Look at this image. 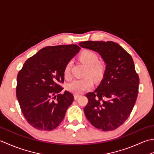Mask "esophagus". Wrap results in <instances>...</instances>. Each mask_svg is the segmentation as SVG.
<instances>
[{
  "label": "esophagus",
  "instance_id": "1",
  "mask_svg": "<svg viewBox=\"0 0 154 154\" xmlns=\"http://www.w3.org/2000/svg\"><path fill=\"white\" fill-rule=\"evenodd\" d=\"M80 96V94H76L75 93V94H74V98H75V99H77L78 98H79V97Z\"/></svg>",
  "mask_w": 154,
  "mask_h": 154
}]
</instances>
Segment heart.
<instances>
[{
	"instance_id": "heart-1",
	"label": "heart",
	"mask_w": 154,
	"mask_h": 154,
	"mask_svg": "<svg viewBox=\"0 0 154 154\" xmlns=\"http://www.w3.org/2000/svg\"><path fill=\"white\" fill-rule=\"evenodd\" d=\"M81 61L87 65L86 74H89L95 79H99L102 77L104 71V66L103 63L97 61L98 57L94 52L85 50L81 52L79 55ZM72 61L67 62L63 70V75L65 79H69L71 75V68ZM93 82L90 77H85L81 79H75L68 85V89L75 93L80 94L83 93L85 91L92 87Z\"/></svg>"
}]
</instances>
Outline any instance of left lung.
<instances>
[{
	"mask_svg": "<svg viewBox=\"0 0 154 154\" xmlns=\"http://www.w3.org/2000/svg\"><path fill=\"white\" fill-rule=\"evenodd\" d=\"M79 45L97 52L106 64L99 86L86 94L85 116L98 129L115 130L130 116L138 95L139 77L132 57L114 42L86 41Z\"/></svg>",
	"mask_w": 154,
	"mask_h": 154,
	"instance_id": "left-lung-1",
	"label": "left lung"
}]
</instances>
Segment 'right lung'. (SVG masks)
I'll list each match as a JSON object with an SVG mask.
<instances>
[{
  "mask_svg": "<svg viewBox=\"0 0 154 154\" xmlns=\"http://www.w3.org/2000/svg\"><path fill=\"white\" fill-rule=\"evenodd\" d=\"M81 48L60 45L41 49L25 62L17 76L16 97L28 122L40 130H52L64 119L73 103V94L65 91L63 70Z\"/></svg>",
  "mask_w": 154,
  "mask_h": 154,
  "instance_id": "obj_1",
  "label": "right lung"
}]
</instances>
